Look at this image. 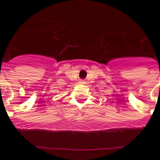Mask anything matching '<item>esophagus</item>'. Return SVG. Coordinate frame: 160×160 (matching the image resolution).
<instances>
[{
	"instance_id": "1",
	"label": "esophagus",
	"mask_w": 160,
	"mask_h": 160,
	"mask_svg": "<svg viewBox=\"0 0 160 160\" xmlns=\"http://www.w3.org/2000/svg\"><path fill=\"white\" fill-rule=\"evenodd\" d=\"M80 83H85L84 81H80Z\"/></svg>"
}]
</instances>
